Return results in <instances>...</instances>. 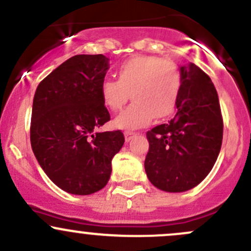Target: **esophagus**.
Segmentation results:
<instances>
[{
  "mask_svg": "<svg viewBox=\"0 0 251 251\" xmlns=\"http://www.w3.org/2000/svg\"><path fill=\"white\" fill-rule=\"evenodd\" d=\"M136 132H131V131H127V132H125V140L126 142H130V140L133 138L134 136H136Z\"/></svg>",
  "mask_w": 251,
  "mask_h": 251,
  "instance_id": "esophagus-1",
  "label": "esophagus"
}]
</instances>
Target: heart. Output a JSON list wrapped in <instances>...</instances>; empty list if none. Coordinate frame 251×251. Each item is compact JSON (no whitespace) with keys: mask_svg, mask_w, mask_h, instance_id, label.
Here are the masks:
<instances>
[{"mask_svg":"<svg viewBox=\"0 0 251 251\" xmlns=\"http://www.w3.org/2000/svg\"><path fill=\"white\" fill-rule=\"evenodd\" d=\"M182 74L177 64L157 56L132 57L118 69V79L106 77L100 84L103 103L120 111L131 99L134 102L114 119L120 130H137L152 120L173 115L182 90Z\"/></svg>","mask_w":251,"mask_h":251,"instance_id":"obj_1","label":"heart"}]
</instances>
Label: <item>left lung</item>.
<instances>
[{"mask_svg":"<svg viewBox=\"0 0 251 251\" xmlns=\"http://www.w3.org/2000/svg\"><path fill=\"white\" fill-rule=\"evenodd\" d=\"M182 90L175 117L148 131L144 167L150 182L166 192L198 186L211 172L223 142L222 111L210 76L195 64L181 68Z\"/></svg>","mask_w":251,"mask_h":251,"instance_id":"8db88e82","label":"left lung"}]
</instances>
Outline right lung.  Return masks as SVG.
<instances>
[{
    "mask_svg": "<svg viewBox=\"0 0 251 251\" xmlns=\"http://www.w3.org/2000/svg\"><path fill=\"white\" fill-rule=\"evenodd\" d=\"M103 54H77L38 85L31 120L32 150L50 180L63 191L88 195L102 189L123 132H95L111 120L100 94L108 70Z\"/></svg>",
    "mask_w": 251,
    "mask_h": 251,
    "instance_id": "1",
    "label": "right lung"
}]
</instances>
